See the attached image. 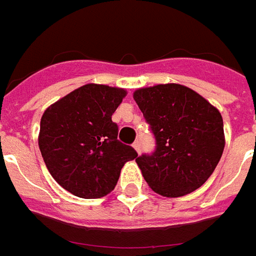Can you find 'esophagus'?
Returning a JSON list of instances; mask_svg holds the SVG:
<instances>
[{"label":"esophagus","mask_w":256,"mask_h":256,"mask_svg":"<svg viewBox=\"0 0 256 256\" xmlns=\"http://www.w3.org/2000/svg\"><path fill=\"white\" fill-rule=\"evenodd\" d=\"M134 148H135V150H136L138 153H140V140H135V142H134Z\"/></svg>","instance_id":"1"}]
</instances>
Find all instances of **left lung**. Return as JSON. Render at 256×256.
<instances>
[{
    "label": "left lung",
    "instance_id": "1",
    "mask_svg": "<svg viewBox=\"0 0 256 256\" xmlns=\"http://www.w3.org/2000/svg\"><path fill=\"white\" fill-rule=\"evenodd\" d=\"M134 99L156 138L153 153L136 158L148 186L166 197L189 194L202 186L224 148L218 108L179 84L140 88Z\"/></svg>",
    "mask_w": 256,
    "mask_h": 256
}]
</instances>
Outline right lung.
Returning <instances> with one entry per match:
<instances>
[{"instance_id": "1", "label": "right lung", "mask_w": 256, "mask_h": 256, "mask_svg": "<svg viewBox=\"0 0 256 256\" xmlns=\"http://www.w3.org/2000/svg\"><path fill=\"white\" fill-rule=\"evenodd\" d=\"M126 92L86 84L50 104L41 117L38 146L48 171L63 189L81 198H100L116 188L121 168L136 158L117 139L112 121Z\"/></svg>"}]
</instances>
